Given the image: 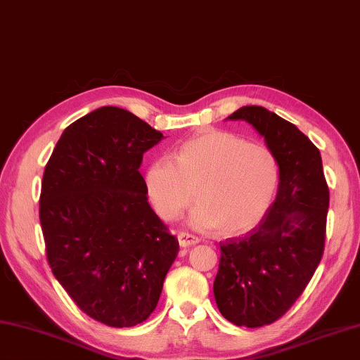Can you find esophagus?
Returning <instances> with one entry per match:
<instances>
[{
    "mask_svg": "<svg viewBox=\"0 0 360 360\" xmlns=\"http://www.w3.org/2000/svg\"><path fill=\"white\" fill-rule=\"evenodd\" d=\"M178 242L182 246V248H187V246H192L200 243V238L195 237L192 234H188V232H179L178 234Z\"/></svg>",
    "mask_w": 360,
    "mask_h": 360,
    "instance_id": "esophagus-1",
    "label": "esophagus"
}]
</instances>
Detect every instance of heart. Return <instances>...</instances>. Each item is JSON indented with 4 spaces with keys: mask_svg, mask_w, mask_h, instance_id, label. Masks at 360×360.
Wrapping results in <instances>:
<instances>
[{
    "mask_svg": "<svg viewBox=\"0 0 360 360\" xmlns=\"http://www.w3.org/2000/svg\"><path fill=\"white\" fill-rule=\"evenodd\" d=\"M278 186L276 159L269 148L236 134L202 129L145 174L148 198L165 221L178 218L195 196L188 215L193 229L218 228L221 236L250 231L262 220Z\"/></svg>",
    "mask_w": 360,
    "mask_h": 360,
    "instance_id": "heart-1",
    "label": "heart"
}]
</instances>
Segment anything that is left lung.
<instances>
[{
	"mask_svg": "<svg viewBox=\"0 0 360 360\" xmlns=\"http://www.w3.org/2000/svg\"><path fill=\"white\" fill-rule=\"evenodd\" d=\"M228 120L250 123L276 159V200L248 234L220 243L214 295L224 319L260 328L279 320L304 292L325 251L329 188L319 148L262 105Z\"/></svg>",
	"mask_w": 360,
	"mask_h": 360,
	"instance_id": "obj_1",
	"label": "left lung"
}]
</instances>
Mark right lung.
<instances>
[{
	"label": "right lung",
	"instance_id": "obj_1",
	"mask_svg": "<svg viewBox=\"0 0 360 360\" xmlns=\"http://www.w3.org/2000/svg\"><path fill=\"white\" fill-rule=\"evenodd\" d=\"M162 132L104 105L62 132L45 167L40 224L48 264L76 306L112 328L156 309L179 251L148 204L139 168Z\"/></svg>",
	"mask_w": 360,
	"mask_h": 360
}]
</instances>
